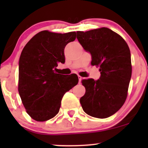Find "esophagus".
<instances>
[{
	"mask_svg": "<svg viewBox=\"0 0 148 148\" xmlns=\"http://www.w3.org/2000/svg\"><path fill=\"white\" fill-rule=\"evenodd\" d=\"M78 78H79V83L80 84V83H81V79H82V77H81V76H78Z\"/></svg>",
	"mask_w": 148,
	"mask_h": 148,
	"instance_id": "1",
	"label": "esophagus"
}]
</instances>
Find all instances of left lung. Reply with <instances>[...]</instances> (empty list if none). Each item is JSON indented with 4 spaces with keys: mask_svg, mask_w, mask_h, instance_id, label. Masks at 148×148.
I'll return each instance as SVG.
<instances>
[{
    "mask_svg": "<svg viewBox=\"0 0 148 148\" xmlns=\"http://www.w3.org/2000/svg\"><path fill=\"white\" fill-rule=\"evenodd\" d=\"M77 40L90 53L92 65L99 66L98 80L83 79L86 93L80 99L85 113L106 118L115 114L127 99L132 76L130 50L118 34L108 28L77 31Z\"/></svg>",
    "mask_w": 148,
    "mask_h": 148,
    "instance_id": "8db88e82",
    "label": "left lung"
}]
</instances>
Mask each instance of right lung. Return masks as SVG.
Wrapping results in <instances>:
<instances>
[{
	"label": "right lung",
	"instance_id": "obj_1",
	"mask_svg": "<svg viewBox=\"0 0 148 148\" xmlns=\"http://www.w3.org/2000/svg\"><path fill=\"white\" fill-rule=\"evenodd\" d=\"M76 39L75 32L55 33L44 30L34 36L22 51L18 61L19 95L28 114L38 122L55 117L66 92L79 82L76 74H57L64 63V49Z\"/></svg>",
	"mask_w": 148,
	"mask_h": 148
}]
</instances>
